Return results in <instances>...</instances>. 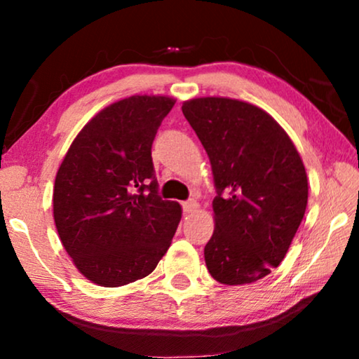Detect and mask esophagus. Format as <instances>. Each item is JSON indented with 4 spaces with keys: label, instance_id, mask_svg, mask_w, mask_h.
<instances>
[{
    "label": "esophagus",
    "instance_id": "esophagus-1",
    "mask_svg": "<svg viewBox=\"0 0 359 359\" xmlns=\"http://www.w3.org/2000/svg\"><path fill=\"white\" fill-rule=\"evenodd\" d=\"M183 210H184V214H194L199 210V204L193 199L186 201V203H183Z\"/></svg>",
    "mask_w": 359,
    "mask_h": 359
}]
</instances>
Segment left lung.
Returning a JSON list of instances; mask_svg holds the SVG:
<instances>
[{
    "mask_svg": "<svg viewBox=\"0 0 359 359\" xmlns=\"http://www.w3.org/2000/svg\"><path fill=\"white\" fill-rule=\"evenodd\" d=\"M183 114L208 151L215 227L205 266L220 284L240 286L278 268L307 208L301 155L268 112L230 97H196Z\"/></svg>",
    "mask_w": 359,
    "mask_h": 359,
    "instance_id": "8db88e82",
    "label": "left lung"
}]
</instances>
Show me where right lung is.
Here are the masks:
<instances>
[{
    "label": "right lung",
    "mask_w": 359,
    "mask_h": 359,
    "mask_svg": "<svg viewBox=\"0 0 359 359\" xmlns=\"http://www.w3.org/2000/svg\"><path fill=\"white\" fill-rule=\"evenodd\" d=\"M168 96H130L97 112L72 142L55 176L53 220L83 276L104 287L154 271L181 220L158 196L151 144L175 106Z\"/></svg>",
    "instance_id": "right-lung-1"
}]
</instances>
